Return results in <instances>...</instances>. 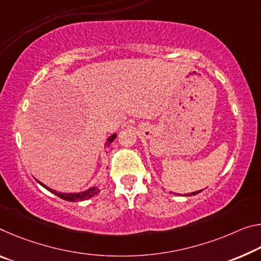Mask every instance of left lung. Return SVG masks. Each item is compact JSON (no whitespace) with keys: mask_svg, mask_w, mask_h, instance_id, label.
I'll list each match as a JSON object with an SVG mask.
<instances>
[{"mask_svg":"<svg viewBox=\"0 0 261 261\" xmlns=\"http://www.w3.org/2000/svg\"><path fill=\"white\" fill-rule=\"evenodd\" d=\"M200 192H202V190H197V192H194V193H192V194H189V196H192V195H196V194H198Z\"/></svg>","mask_w":261,"mask_h":261,"instance_id":"obj_1","label":"left lung"}]
</instances>
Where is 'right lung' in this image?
Masks as SVG:
<instances>
[{
	"label": "right lung",
	"mask_w": 261,
	"mask_h": 261,
	"mask_svg": "<svg viewBox=\"0 0 261 261\" xmlns=\"http://www.w3.org/2000/svg\"><path fill=\"white\" fill-rule=\"evenodd\" d=\"M116 138V135H113L111 137L108 138V140H107L106 145H109L110 143L114 142V139ZM39 182V181H38ZM43 187L46 188L47 190H49V192H52L53 194H56V195L59 196L60 198H63V200H66V201H71V202H74V201H84V200H87V198H90L96 195L97 193H100V189H98V187H96V186H94V187L89 188L88 190H86V192H82V193H77V194H63V193H57L56 190H52L51 188L46 187V186L43 185L41 182H39Z\"/></svg>",
	"instance_id": "add662e5"
}]
</instances>
